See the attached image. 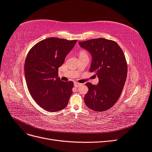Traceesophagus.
<instances>
[{
    "mask_svg": "<svg viewBox=\"0 0 152 152\" xmlns=\"http://www.w3.org/2000/svg\"><path fill=\"white\" fill-rule=\"evenodd\" d=\"M80 86H81V84H79V83H77V82H75V83L74 84V86H75V87H79Z\"/></svg>",
    "mask_w": 152,
    "mask_h": 152,
    "instance_id": "obj_1",
    "label": "esophagus"
}]
</instances>
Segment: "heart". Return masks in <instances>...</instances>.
<instances>
[{"mask_svg": "<svg viewBox=\"0 0 152 152\" xmlns=\"http://www.w3.org/2000/svg\"><path fill=\"white\" fill-rule=\"evenodd\" d=\"M79 56H87V53L85 50H81L79 52Z\"/></svg>", "mask_w": 152, "mask_h": 152, "instance_id": "heart-1", "label": "heart"}]
</instances>
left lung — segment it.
I'll use <instances>...</instances> for the list:
<instances>
[{
	"label": "left lung",
	"mask_w": 152,
	"mask_h": 152,
	"mask_svg": "<svg viewBox=\"0 0 152 152\" xmlns=\"http://www.w3.org/2000/svg\"><path fill=\"white\" fill-rule=\"evenodd\" d=\"M79 43L91 54L89 70L99 79L97 85L86 84L89 91L84 96L85 103L94 111H105L117 103L125 84L127 74L125 56L117 43L111 40L99 38Z\"/></svg>",
	"instance_id": "left-lung-1"
}]
</instances>
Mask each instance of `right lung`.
I'll return each instance as SVG.
<instances>
[{
	"mask_svg": "<svg viewBox=\"0 0 152 152\" xmlns=\"http://www.w3.org/2000/svg\"><path fill=\"white\" fill-rule=\"evenodd\" d=\"M77 41L48 38L37 43L27 54L24 65L27 87L35 102L48 112L65 108L72 94L73 83L58 77V68Z\"/></svg>",
	"mask_w": 152,
	"mask_h": 152,
	"instance_id": "obj_1",
	"label": "right lung"
}]
</instances>
